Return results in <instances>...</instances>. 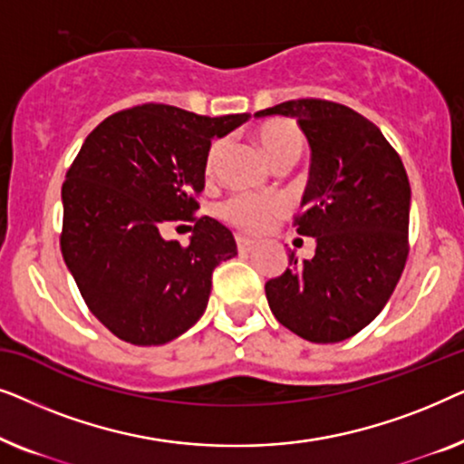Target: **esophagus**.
<instances>
[{
    "instance_id": "1",
    "label": "esophagus",
    "mask_w": 464,
    "mask_h": 464,
    "mask_svg": "<svg viewBox=\"0 0 464 464\" xmlns=\"http://www.w3.org/2000/svg\"><path fill=\"white\" fill-rule=\"evenodd\" d=\"M237 245H238L240 253H249V251L256 249V243H253V240H249V238H245V237H237Z\"/></svg>"
}]
</instances>
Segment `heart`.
Instances as JSON below:
<instances>
[{
  "label": "heart",
  "mask_w": 464,
  "mask_h": 464,
  "mask_svg": "<svg viewBox=\"0 0 464 464\" xmlns=\"http://www.w3.org/2000/svg\"><path fill=\"white\" fill-rule=\"evenodd\" d=\"M257 143L262 145L272 164L294 162L302 150V130L291 120H268L256 130ZM226 150L224 139H215L205 156V173L213 175ZM287 211V202L276 194H232L218 207V215L226 224L245 234H262Z\"/></svg>",
  "instance_id": "1"
}]
</instances>
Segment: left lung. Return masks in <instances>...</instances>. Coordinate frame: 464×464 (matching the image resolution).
Here are the masks:
<instances>
[{
    "label": "left lung",
    "instance_id": "obj_1",
    "mask_svg": "<svg viewBox=\"0 0 464 464\" xmlns=\"http://www.w3.org/2000/svg\"><path fill=\"white\" fill-rule=\"evenodd\" d=\"M257 118H295L310 173L294 226L314 256L266 283L272 314L300 338L332 344L380 314L408 259L410 181L401 158L370 120L325 99L285 101Z\"/></svg>",
    "mask_w": 464,
    "mask_h": 464
}]
</instances>
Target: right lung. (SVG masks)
I'll list each match as a JSON object with an SVG mask.
<instances>
[{"mask_svg":"<svg viewBox=\"0 0 464 464\" xmlns=\"http://www.w3.org/2000/svg\"><path fill=\"white\" fill-rule=\"evenodd\" d=\"M246 120L145 103L105 118L80 148L61 189V251L86 306L120 340L167 344L205 313L213 270L237 256V240L218 219L194 218L196 196L211 139ZM175 220L195 221L189 246L163 240Z\"/></svg>","mask_w":464,"mask_h":464,"instance_id":"1","label":"right lung"}]
</instances>
